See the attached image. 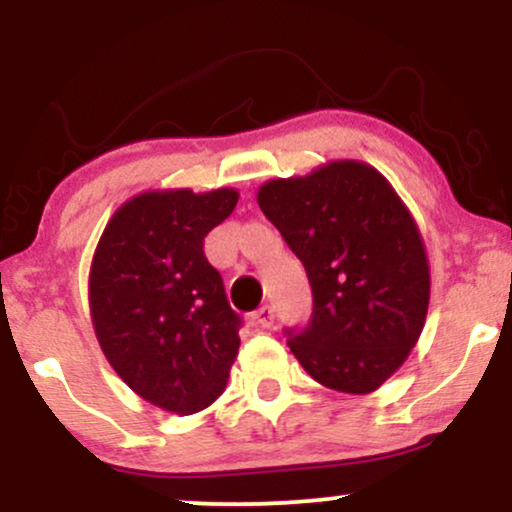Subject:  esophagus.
<instances>
[{"mask_svg":"<svg viewBox=\"0 0 512 512\" xmlns=\"http://www.w3.org/2000/svg\"><path fill=\"white\" fill-rule=\"evenodd\" d=\"M255 322L260 327H272L274 325V308H272V305H262L260 310H255Z\"/></svg>","mask_w":512,"mask_h":512,"instance_id":"1","label":"esophagus"}]
</instances>
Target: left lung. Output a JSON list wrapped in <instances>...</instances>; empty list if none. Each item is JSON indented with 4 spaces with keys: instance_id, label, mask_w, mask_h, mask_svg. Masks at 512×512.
I'll list each match as a JSON object with an SVG mask.
<instances>
[{
    "instance_id": "8db88e82",
    "label": "left lung",
    "mask_w": 512,
    "mask_h": 512,
    "mask_svg": "<svg viewBox=\"0 0 512 512\" xmlns=\"http://www.w3.org/2000/svg\"><path fill=\"white\" fill-rule=\"evenodd\" d=\"M257 204L313 291L308 325L286 330L293 356L330 390H378L407 361L428 313L431 274L414 216L361 161L264 182Z\"/></svg>"
}]
</instances>
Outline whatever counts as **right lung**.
I'll return each instance as SVG.
<instances>
[{
	"mask_svg": "<svg viewBox=\"0 0 512 512\" xmlns=\"http://www.w3.org/2000/svg\"><path fill=\"white\" fill-rule=\"evenodd\" d=\"M238 192H142L115 211L88 276L93 330L125 383L175 414L207 409L228 383L240 315L228 305L204 238Z\"/></svg>",
	"mask_w": 512,
	"mask_h": 512,
	"instance_id": "right-lung-1",
	"label": "right lung"
}]
</instances>
